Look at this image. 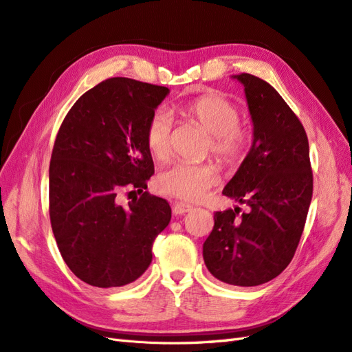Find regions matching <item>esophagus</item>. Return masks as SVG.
I'll return each instance as SVG.
<instances>
[{
  "instance_id": "obj_1",
  "label": "esophagus",
  "mask_w": 352,
  "mask_h": 352,
  "mask_svg": "<svg viewBox=\"0 0 352 352\" xmlns=\"http://www.w3.org/2000/svg\"><path fill=\"white\" fill-rule=\"evenodd\" d=\"M192 208H193V206H192L190 204H186V202H175V204L173 205L174 214H178V215L186 214V212L190 211Z\"/></svg>"
}]
</instances>
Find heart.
I'll return each instance as SVG.
<instances>
[{
  "instance_id": "1",
  "label": "heart",
  "mask_w": 352,
  "mask_h": 352,
  "mask_svg": "<svg viewBox=\"0 0 352 352\" xmlns=\"http://www.w3.org/2000/svg\"><path fill=\"white\" fill-rule=\"evenodd\" d=\"M182 113L211 135L210 150L224 165H238L250 148L251 135L239 124L238 105L221 94L208 92L187 101ZM151 156L166 160L173 153V120L166 111H156L144 131ZM220 170L212 162L188 164L177 162L157 178L160 192L183 201H199L219 183Z\"/></svg>"
}]
</instances>
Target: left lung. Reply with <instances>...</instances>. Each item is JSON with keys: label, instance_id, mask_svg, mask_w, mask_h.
Segmentation results:
<instances>
[{"label": "left lung", "instance_id": "obj_1", "mask_svg": "<svg viewBox=\"0 0 352 352\" xmlns=\"http://www.w3.org/2000/svg\"><path fill=\"white\" fill-rule=\"evenodd\" d=\"M233 78L245 87L253 120V146L223 195L247 204L214 212L204 260L220 281L254 287L278 276L299 245L312 199L309 144L303 124L276 90L247 73Z\"/></svg>", "mask_w": 352, "mask_h": 352}]
</instances>
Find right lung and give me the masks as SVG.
Instances as JSON below:
<instances>
[{"label":"right lung","mask_w":352,"mask_h":352,"mask_svg":"<svg viewBox=\"0 0 352 352\" xmlns=\"http://www.w3.org/2000/svg\"><path fill=\"white\" fill-rule=\"evenodd\" d=\"M165 86L113 77L80 96L58 131L49 168V214L62 258L86 284L111 288L151 263L169 204L144 188L155 165L144 131ZM138 192L128 207L116 196Z\"/></svg>","instance_id":"obj_1"}]
</instances>
